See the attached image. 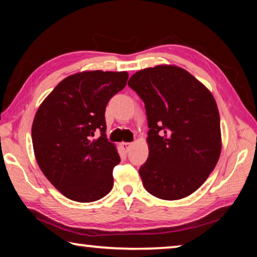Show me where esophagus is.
<instances>
[{"instance_id": "esophagus-1", "label": "esophagus", "mask_w": 257, "mask_h": 257, "mask_svg": "<svg viewBox=\"0 0 257 257\" xmlns=\"http://www.w3.org/2000/svg\"><path fill=\"white\" fill-rule=\"evenodd\" d=\"M120 146H121V149H122V151L127 153V152H129L130 149L133 147V143H121Z\"/></svg>"}]
</instances>
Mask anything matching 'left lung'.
Listing matches in <instances>:
<instances>
[{"instance_id": "1", "label": "left lung", "mask_w": 257, "mask_h": 257, "mask_svg": "<svg viewBox=\"0 0 257 257\" xmlns=\"http://www.w3.org/2000/svg\"><path fill=\"white\" fill-rule=\"evenodd\" d=\"M145 103L149 159L139 169L153 196L177 201L201 187L219 161V110L212 93L180 67L160 64L130 77Z\"/></svg>"}]
</instances>
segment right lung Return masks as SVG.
Masks as SVG:
<instances>
[{"label":"right lung","instance_id":"add662e5","mask_svg":"<svg viewBox=\"0 0 257 257\" xmlns=\"http://www.w3.org/2000/svg\"><path fill=\"white\" fill-rule=\"evenodd\" d=\"M127 80V71L73 73L56 85L35 114L32 138L38 167L71 201L94 202L112 189L120 156L106 138L104 113ZM98 130L101 136L93 139Z\"/></svg>","mask_w":257,"mask_h":257}]
</instances>
